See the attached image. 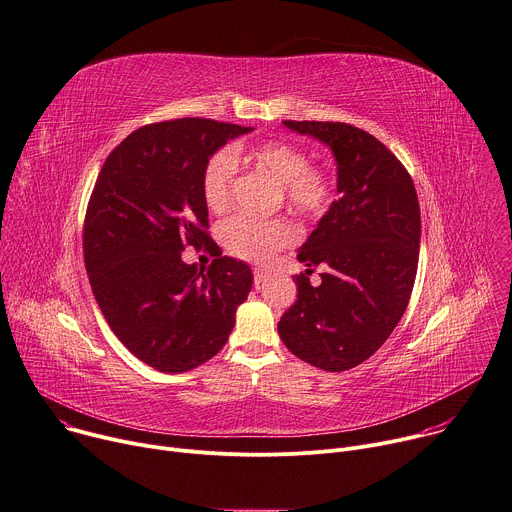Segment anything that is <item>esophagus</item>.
I'll return each instance as SVG.
<instances>
[{"mask_svg":"<svg viewBox=\"0 0 512 512\" xmlns=\"http://www.w3.org/2000/svg\"><path fill=\"white\" fill-rule=\"evenodd\" d=\"M252 274H254V287H256V289L268 278V272H266L264 268H254Z\"/></svg>","mask_w":512,"mask_h":512,"instance_id":"34e87169","label":"esophagus"}]
</instances>
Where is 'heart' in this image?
Segmentation results:
<instances>
[{
    "mask_svg": "<svg viewBox=\"0 0 512 512\" xmlns=\"http://www.w3.org/2000/svg\"><path fill=\"white\" fill-rule=\"evenodd\" d=\"M240 148L215 152L203 168V199L211 211H223L232 201ZM270 173L282 187L285 201L301 213L319 217L335 199V179L329 168L309 164V154L285 140H268L244 156ZM225 250L248 262H266L297 240V227L287 219H260L238 213L219 227Z\"/></svg>",
    "mask_w": 512,
    "mask_h": 512,
    "instance_id": "b5f03b06",
    "label": "heart"
}]
</instances>
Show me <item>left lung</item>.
<instances>
[{
    "mask_svg": "<svg viewBox=\"0 0 512 512\" xmlns=\"http://www.w3.org/2000/svg\"><path fill=\"white\" fill-rule=\"evenodd\" d=\"M327 144L337 160V201L297 258V301L278 335L303 362L344 372L368 360L401 321L417 276L421 209L409 170L372 134L344 122H282ZM325 263L322 285L308 274Z\"/></svg>",
    "mask_w": 512,
    "mask_h": 512,
    "instance_id": "left-lung-1",
    "label": "left lung"
}]
</instances>
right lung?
Instances as JSON below:
<instances>
[{
	"instance_id": "add662e5",
	"label": "right lung",
	"mask_w": 512,
	"mask_h": 512,
	"mask_svg": "<svg viewBox=\"0 0 512 512\" xmlns=\"http://www.w3.org/2000/svg\"><path fill=\"white\" fill-rule=\"evenodd\" d=\"M252 128L207 118L138 128L109 152L83 223V256L95 301L120 342L160 372H187L227 342L252 289L250 266L230 256L185 264L209 238L203 168Z\"/></svg>"
}]
</instances>
